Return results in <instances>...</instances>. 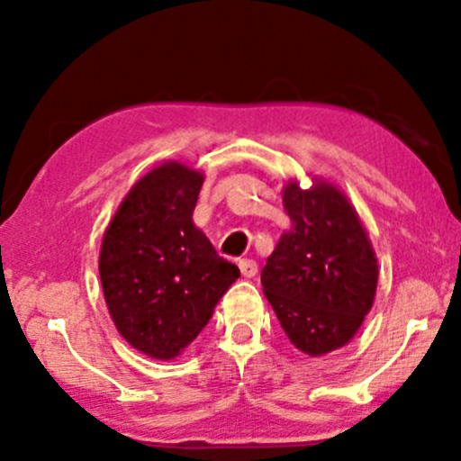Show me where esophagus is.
Here are the masks:
<instances>
[{
    "label": "esophagus",
    "mask_w": 461,
    "mask_h": 461,
    "mask_svg": "<svg viewBox=\"0 0 461 461\" xmlns=\"http://www.w3.org/2000/svg\"><path fill=\"white\" fill-rule=\"evenodd\" d=\"M238 267H240L242 277H256V273H258L256 260H240L238 262Z\"/></svg>",
    "instance_id": "1"
}]
</instances>
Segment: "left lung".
I'll list each match as a JSON object with an SVG mask.
<instances>
[{
    "instance_id": "left-lung-1",
    "label": "left lung",
    "mask_w": 461,
    "mask_h": 461,
    "mask_svg": "<svg viewBox=\"0 0 461 461\" xmlns=\"http://www.w3.org/2000/svg\"><path fill=\"white\" fill-rule=\"evenodd\" d=\"M290 231L262 268V285L282 330L299 351L325 356L356 336L373 308L377 258L342 190L316 179L284 188Z\"/></svg>"
}]
</instances>
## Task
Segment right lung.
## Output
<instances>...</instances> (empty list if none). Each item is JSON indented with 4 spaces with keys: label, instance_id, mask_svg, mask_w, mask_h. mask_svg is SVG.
<instances>
[{
    "label": "right lung",
    "instance_id": "1",
    "mask_svg": "<svg viewBox=\"0 0 461 461\" xmlns=\"http://www.w3.org/2000/svg\"><path fill=\"white\" fill-rule=\"evenodd\" d=\"M203 176L164 162L121 201L104 234L99 277L116 330L153 359H173L240 277L193 223Z\"/></svg>",
    "mask_w": 461,
    "mask_h": 461
}]
</instances>
